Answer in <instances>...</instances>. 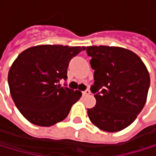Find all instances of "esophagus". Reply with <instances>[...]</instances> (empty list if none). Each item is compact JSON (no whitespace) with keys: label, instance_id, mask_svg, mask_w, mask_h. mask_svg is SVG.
Listing matches in <instances>:
<instances>
[{"label":"esophagus","instance_id":"obj_1","mask_svg":"<svg viewBox=\"0 0 156 156\" xmlns=\"http://www.w3.org/2000/svg\"><path fill=\"white\" fill-rule=\"evenodd\" d=\"M90 93H91V92H90V90H88V89H87V90H85L84 92H82V94H83V95H89V94H90Z\"/></svg>","mask_w":156,"mask_h":156}]
</instances>
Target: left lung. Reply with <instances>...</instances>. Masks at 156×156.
I'll list each match as a JSON object with an SVG mask.
<instances>
[{"instance_id":"8db88e82","label":"left lung","mask_w":156,"mask_h":156,"mask_svg":"<svg viewBox=\"0 0 156 156\" xmlns=\"http://www.w3.org/2000/svg\"><path fill=\"white\" fill-rule=\"evenodd\" d=\"M96 105L88 108L91 122L103 131L117 132L130 125L142 110L150 87V76L141 59L117 47L86 48Z\"/></svg>"}]
</instances>
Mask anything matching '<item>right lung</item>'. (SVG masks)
Returning a JSON list of instances; mask_svg holds the SVG:
<instances>
[{
  "mask_svg": "<svg viewBox=\"0 0 156 156\" xmlns=\"http://www.w3.org/2000/svg\"><path fill=\"white\" fill-rule=\"evenodd\" d=\"M84 47L44 45L17 56L8 73L13 101L21 114L39 126H51L69 114L81 93L60 85L67 80L70 61Z\"/></svg>",
  "mask_w": 156,
  "mask_h": 156,
  "instance_id": "obj_1",
  "label": "right lung"
}]
</instances>
